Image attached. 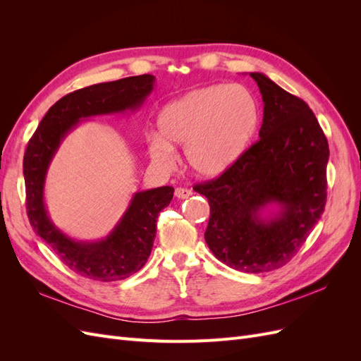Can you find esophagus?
Returning <instances> with one entry per match:
<instances>
[{
	"label": "esophagus",
	"mask_w": 361,
	"mask_h": 361,
	"mask_svg": "<svg viewBox=\"0 0 361 361\" xmlns=\"http://www.w3.org/2000/svg\"><path fill=\"white\" fill-rule=\"evenodd\" d=\"M174 195H176L178 199H188L190 195H192V191L188 190V188H176V191H174Z\"/></svg>",
	"instance_id": "34e87169"
}]
</instances>
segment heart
<instances>
[{
  "mask_svg": "<svg viewBox=\"0 0 361 361\" xmlns=\"http://www.w3.org/2000/svg\"><path fill=\"white\" fill-rule=\"evenodd\" d=\"M257 120V104L245 87L207 85L183 94L159 113V135L150 137L149 154L159 166L170 167L171 147H185V158L197 176L218 178L244 154Z\"/></svg>",
  "mask_w": 361,
  "mask_h": 361,
  "instance_id": "b5f03b06",
  "label": "heart"
}]
</instances>
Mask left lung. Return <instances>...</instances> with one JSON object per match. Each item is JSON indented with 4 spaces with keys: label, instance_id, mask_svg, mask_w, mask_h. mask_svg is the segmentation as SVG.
<instances>
[{
    "label": "left lung",
    "instance_id": "8db88e82",
    "mask_svg": "<svg viewBox=\"0 0 361 361\" xmlns=\"http://www.w3.org/2000/svg\"><path fill=\"white\" fill-rule=\"evenodd\" d=\"M264 99L260 140L221 176L194 185L209 202L204 239L233 269L259 274L298 253L325 209L330 149L318 118L300 97L268 76L250 73ZM276 202L281 211L262 219Z\"/></svg>",
    "mask_w": 361,
    "mask_h": 361
}]
</instances>
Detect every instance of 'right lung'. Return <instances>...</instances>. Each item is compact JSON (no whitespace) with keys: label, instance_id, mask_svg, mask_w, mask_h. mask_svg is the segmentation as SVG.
Here are the masks:
<instances>
[{"label":"right lung","instance_id":"right-lung-1","mask_svg":"<svg viewBox=\"0 0 361 361\" xmlns=\"http://www.w3.org/2000/svg\"><path fill=\"white\" fill-rule=\"evenodd\" d=\"M154 75L128 76L75 90L54 104L28 141L24 155L27 215L31 227L64 265L82 277L99 281L123 280L147 262L157 235L158 214L173 199V187L135 192L122 220L105 239L96 243L75 241L49 220L43 185L52 157L80 118L134 111L154 90Z\"/></svg>","mask_w":361,"mask_h":361}]
</instances>
